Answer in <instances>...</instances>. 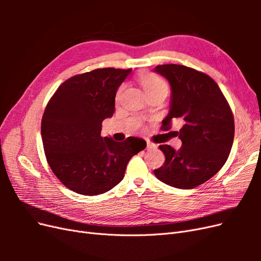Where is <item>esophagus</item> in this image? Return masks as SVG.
<instances>
[{"instance_id":"esophagus-1","label":"esophagus","mask_w":261,"mask_h":261,"mask_svg":"<svg viewBox=\"0 0 261 261\" xmlns=\"http://www.w3.org/2000/svg\"><path fill=\"white\" fill-rule=\"evenodd\" d=\"M158 146L155 145V144H153V143H150L149 140H147V148L148 149H155Z\"/></svg>"}]
</instances>
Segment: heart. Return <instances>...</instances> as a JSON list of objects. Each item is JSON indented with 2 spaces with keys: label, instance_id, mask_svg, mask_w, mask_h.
I'll list each match as a JSON object with an SVG mask.
<instances>
[{
  "label": "heart",
  "instance_id": "obj_1",
  "mask_svg": "<svg viewBox=\"0 0 261 261\" xmlns=\"http://www.w3.org/2000/svg\"><path fill=\"white\" fill-rule=\"evenodd\" d=\"M138 80L143 86L144 90L146 91V93L148 96L155 92H159V91H167L168 92V84L165 83L160 76H158L153 73H143L138 76ZM125 89V85H122L120 88L117 89L116 92V98L118 99L121 97V94L123 93Z\"/></svg>",
  "mask_w": 261,
  "mask_h": 261
}]
</instances>
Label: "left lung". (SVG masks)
I'll list each match as a JSON object with an SVG mask.
<instances>
[{
	"label": "left lung",
	"mask_w": 261,
	"mask_h": 261,
	"mask_svg": "<svg viewBox=\"0 0 261 261\" xmlns=\"http://www.w3.org/2000/svg\"><path fill=\"white\" fill-rule=\"evenodd\" d=\"M155 73L171 85L170 111L161 128L169 130L173 120L183 124L176 135L178 150L159 146L165 155L158 179L170 186L191 189L203 184L226 162L234 139V117L218 84L207 74L177 64L158 65Z\"/></svg>",
	"instance_id": "left-lung-1"
}]
</instances>
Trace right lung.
Masks as SVG:
<instances>
[{
	"mask_svg": "<svg viewBox=\"0 0 261 261\" xmlns=\"http://www.w3.org/2000/svg\"><path fill=\"white\" fill-rule=\"evenodd\" d=\"M132 72L97 68L68 78L45 107L41 137L46 161L63 185L77 194H103L124 177L133 155L146 141L102 137V122L112 117L118 87Z\"/></svg>",
	"mask_w": 261,
	"mask_h": 261,
	"instance_id": "1",
	"label": "right lung"
}]
</instances>
